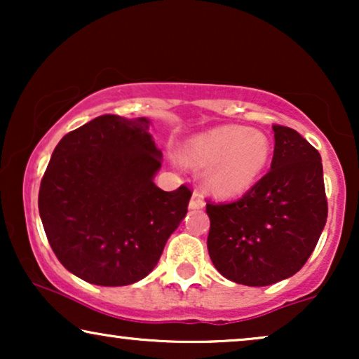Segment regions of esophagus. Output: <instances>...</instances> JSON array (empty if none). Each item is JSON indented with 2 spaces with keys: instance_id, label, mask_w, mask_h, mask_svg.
Returning <instances> with one entry per match:
<instances>
[{
  "instance_id": "esophagus-1",
  "label": "esophagus",
  "mask_w": 359,
  "mask_h": 359,
  "mask_svg": "<svg viewBox=\"0 0 359 359\" xmlns=\"http://www.w3.org/2000/svg\"><path fill=\"white\" fill-rule=\"evenodd\" d=\"M204 208V199L203 196H201L199 193H193V196H191V201H189V209H203Z\"/></svg>"
}]
</instances>
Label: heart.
<instances>
[{
  "instance_id": "heart-1",
  "label": "heart",
  "mask_w": 359,
  "mask_h": 359,
  "mask_svg": "<svg viewBox=\"0 0 359 359\" xmlns=\"http://www.w3.org/2000/svg\"><path fill=\"white\" fill-rule=\"evenodd\" d=\"M183 156L203 168V183L220 198H237L253 188L271 160V142L243 126H220L188 140Z\"/></svg>"
}]
</instances>
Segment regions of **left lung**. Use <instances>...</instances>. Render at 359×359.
<instances>
[{
	"instance_id": "left-lung-1",
	"label": "left lung",
	"mask_w": 359,
	"mask_h": 359,
	"mask_svg": "<svg viewBox=\"0 0 359 359\" xmlns=\"http://www.w3.org/2000/svg\"><path fill=\"white\" fill-rule=\"evenodd\" d=\"M273 130L271 170L238 201L205 205L209 257L224 278L245 286L296 274L327 222L320 154L294 129Z\"/></svg>"
}]
</instances>
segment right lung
Returning <instances> with one entry per match:
<instances>
[{
    "mask_svg": "<svg viewBox=\"0 0 359 359\" xmlns=\"http://www.w3.org/2000/svg\"><path fill=\"white\" fill-rule=\"evenodd\" d=\"M149 127L145 117L100 116L68 132L48 161L39 214L58 262L83 281L144 279L188 212V186L154 183L161 151Z\"/></svg>",
    "mask_w": 359,
    "mask_h": 359,
    "instance_id": "right-lung-1",
    "label": "right lung"
}]
</instances>
